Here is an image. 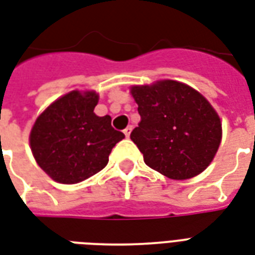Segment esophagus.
Masks as SVG:
<instances>
[{
    "mask_svg": "<svg viewBox=\"0 0 255 255\" xmlns=\"http://www.w3.org/2000/svg\"><path fill=\"white\" fill-rule=\"evenodd\" d=\"M131 131H132L131 126H128V127L124 129V135H126V137H129V135H131Z\"/></svg>",
    "mask_w": 255,
    "mask_h": 255,
    "instance_id": "obj_1",
    "label": "esophagus"
}]
</instances>
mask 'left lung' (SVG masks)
Returning <instances> with one entry per match:
<instances>
[{
  "mask_svg": "<svg viewBox=\"0 0 255 255\" xmlns=\"http://www.w3.org/2000/svg\"><path fill=\"white\" fill-rule=\"evenodd\" d=\"M129 92L141 118L131 140L145 164L174 180L203 172L222 140V122L209 100L176 80L132 85Z\"/></svg>",
  "mask_w": 255,
  "mask_h": 255,
  "instance_id": "8db88e82",
  "label": "left lung"
}]
</instances>
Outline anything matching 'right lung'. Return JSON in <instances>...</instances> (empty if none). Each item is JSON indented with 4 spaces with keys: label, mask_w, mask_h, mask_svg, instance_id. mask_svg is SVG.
I'll return each instance as SVG.
<instances>
[{
    "label": "right lung",
    "mask_w": 255,
    "mask_h": 255,
    "mask_svg": "<svg viewBox=\"0 0 255 255\" xmlns=\"http://www.w3.org/2000/svg\"><path fill=\"white\" fill-rule=\"evenodd\" d=\"M99 93L71 91L37 116L29 133L33 158L49 178L63 184L80 183L108 164L110 153L124 133L111 126V116L93 110Z\"/></svg>",
    "instance_id": "right-lung-1"
}]
</instances>
